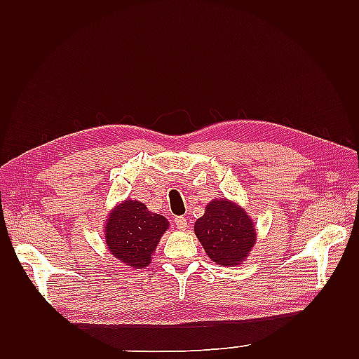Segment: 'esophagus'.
Returning a JSON list of instances; mask_svg holds the SVG:
<instances>
[{"instance_id": "esophagus-1", "label": "esophagus", "mask_w": 359, "mask_h": 359, "mask_svg": "<svg viewBox=\"0 0 359 359\" xmlns=\"http://www.w3.org/2000/svg\"><path fill=\"white\" fill-rule=\"evenodd\" d=\"M174 224H175V226L179 228V230H185L187 225H188V222H187V217H184V216H177V217L174 219Z\"/></svg>"}]
</instances>
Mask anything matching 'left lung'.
<instances>
[{
	"label": "left lung",
	"instance_id": "1",
	"mask_svg": "<svg viewBox=\"0 0 359 359\" xmlns=\"http://www.w3.org/2000/svg\"><path fill=\"white\" fill-rule=\"evenodd\" d=\"M194 231L211 261L219 265H239L256 242L245 211L226 199L210 202L205 215L196 220Z\"/></svg>",
	"mask_w": 359,
	"mask_h": 359
}]
</instances>
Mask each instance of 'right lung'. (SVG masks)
Masks as SVG:
<instances>
[{
  "mask_svg": "<svg viewBox=\"0 0 359 359\" xmlns=\"http://www.w3.org/2000/svg\"><path fill=\"white\" fill-rule=\"evenodd\" d=\"M168 225L163 216L149 212L147 205L126 201L111 212L104 228L106 243L120 262L143 269L151 262L152 251Z\"/></svg>",
  "mask_w": 359,
  "mask_h": 359,
  "instance_id": "1",
  "label": "right lung"
}]
</instances>
